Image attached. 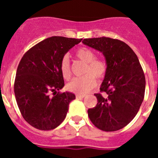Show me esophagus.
I'll return each mask as SVG.
<instances>
[{
  "mask_svg": "<svg viewBox=\"0 0 158 158\" xmlns=\"http://www.w3.org/2000/svg\"><path fill=\"white\" fill-rule=\"evenodd\" d=\"M85 97V95H79V94H77L76 95V98L77 99H82Z\"/></svg>",
  "mask_w": 158,
  "mask_h": 158,
  "instance_id": "1",
  "label": "esophagus"
}]
</instances>
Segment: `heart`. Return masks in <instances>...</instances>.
<instances>
[{
  "label": "heart",
  "mask_w": 158,
  "mask_h": 158,
  "mask_svg": "<svg viewBox=\"0 0 158 158\" xmlns=\"http://www.w3.org/2000/svg\"><path fill=\"white\" fill-rule=\"evenodd\" d=\"M75 55L82 62L86 63L84 69V76L74 78L67 85L66 88L69 92L81 95L88 93L96 85V79L100 81L105 77L107 71V65L105 61L96 58V55L93 51L87 47H81L77 50ZM60 70L65 80L71 78V69L69 58L64 56L60 62Z\"/></svg>",
  "instance_id": "obj_1"
}]
</instances>
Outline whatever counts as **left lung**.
Masks as SVG:
<instances>
[{"label": "left lung", "instance_id": "8db88e82", "mask_svg": "<svg viewBox=\"0 0 158 158\" xmlns=\"http://www.w3.org/2000/svg\"><path fill=\"white\" fill-rule=\"evenodd\" d=\"M82 43L104 54L107 74L94 94L96 107L88 110L95 127L104 131L122 129L137 115L145 96L146 78L136 54L121 40L107 37L85 39Z\"/></svg>", "mask_w": 158, "mask_h": 158}]
</instances>
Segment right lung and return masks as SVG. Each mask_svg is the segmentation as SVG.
<instances>
[{
    "label": "right lung",
    "mask_w": 158,
    "mask_h": 158,
    "mask_svg": "<svg viewBox=\"0 0 158 158\" xmlns=\"http://www.w3.org/2000/svg\"><path fill=\"white\" fill-rule=\"evenodd\" d=\"M81 40L52 36L37 43L22 57L14 93L22 116L33 127L50 131L65 119L75 95L57 92L65 85L60 62L65 53ZM51 91L54 92L53 97L49 96Z\"/></svg>",
    "instance_id": "obj_1"
}]
</instances>
